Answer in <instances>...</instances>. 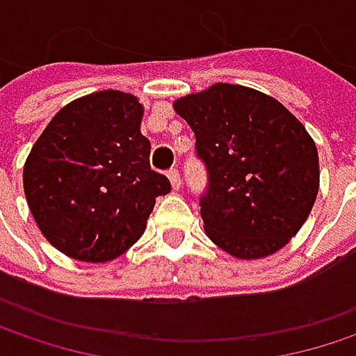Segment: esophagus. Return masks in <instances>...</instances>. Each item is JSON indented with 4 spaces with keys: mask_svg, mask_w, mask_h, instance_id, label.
<instances>
[{
    "mask_svg": "<svg viewBox=\"0 0 356 356\" xmlns=\"http://www.w3.org/2000/svg\"><path fill=\"white\" fill-rule=\"evenodd\" d=\"M167 175H169V181H171V187H173V189H179V187H181V175H179L177 169H171Z\"/></svg>",
    "mask_w": 356,
    "mask_h": 356,
    "instance_id": "esophagus-1",
    "label": "esophagus"
}]
</instances>
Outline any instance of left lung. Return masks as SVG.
Segmentation results:
<instances>
[{"instance_id":"obj_1","label":"left lung","mask_w":356,"mask_h":356,"mask_svg":"<svg viewBox=\"0 0 356 356\" xmlns=\"http://www.w3.org/2000/svg\"><path fill=\"white\" fill-rule=\"evenodd\" d=\"M173 108L195 134L208 171L200 214L210 241L241 259L284 248L320 189L318 148L303 123L276 99L237 84H214Z\"/></svg>"}]
</instances>
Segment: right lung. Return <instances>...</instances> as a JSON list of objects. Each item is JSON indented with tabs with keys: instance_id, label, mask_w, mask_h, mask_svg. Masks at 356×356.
<instances>
[{
	"instance_id": "add662e5",
	"label": "right lung",
	"mask_w": 356,
	"mask_h": 356,
	"mask_svg": "<svg viewBox=\"0 0 356 356\" xmlns=\"http://www.w3.org/2000/svg\"><path fill=\"white\" fill-rule=\"evenodd\" d=\"M134 95L101 90L72 101L24 163V193L40 233L80 261H108L144 233L169 179L150 169Z\"/></svg>"
}]
</instances>
